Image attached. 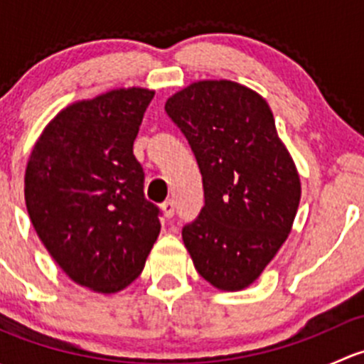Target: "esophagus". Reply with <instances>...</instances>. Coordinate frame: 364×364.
<instances>
[{"label": "esophagus", "mask_w": 364, "mask_h": 364, "mask_svg": "<svg viewBox=\"0 0 364 364\" xmlns=\"http://www.w3.org/2000/svg\"><path fill=\"white\" fill-rule=\"evenodd\" d=\"M161 211H164L165 218H172V216H174V211H176L174 200H165V203L161 204Z\"/></svg>", "instance_id": "obj_1"}]
</instances>
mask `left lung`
Here are the masks:
<instances>
[{
    "label": "left lung",
    "instance_id": "8db88e82",
    "mask_svg": "<svg viewBox=\"0 0 364 364\" xmlns=\"http://www.w3.org/2000/svg\"><path fill=\"white\" fill-rule=\"evenodd\" d=\"M188 141L204 186V208L183 229L200 277L220 291H243L287 240L301 199L294 160L278 137L267 102L232 80H197L165 102Z\"/></svg>",
    "mask_w": 364,
    "mask_h": 364
}]
</instances>
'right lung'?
Here are the masks:
<instances>
[{
	"label": "right lung",
	"mask_w": 364,
	"mask_h": 364,
	"mask_svg": "<svg viewBox=\"0 0 364 364\" xmlns=\"http://www.w3.org/2000/svg\"><path fill=\"white\" fill-rule=\"evenodd\" d=\"M153 97L117 87L73 102L43 128L26 165V208L40 241L70 280L100 294L142 273L160 234L134 156Z\"/></svg>",
	"instance_id": "add662e5"
}]
</instances>
